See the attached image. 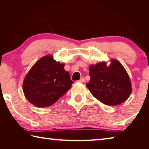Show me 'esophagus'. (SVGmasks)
<instances>
[{"label":"esophagus","mask_w":149,"mask_h":149,"mask_svg":"<svg viewBox=\"0 0 149 149\" xmlns=\"http://www.w3.org/2000/svg\"><path fill=\"white\" fill-rule=\"evenodd\" d=\"M79 81L81 82V83H84V82L85 81V78H84V77H81V79L79 80Z\"/></svg>","instance_id":"obj_1"}]
</instances>
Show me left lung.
Here are the masks:
<instances>
[{"mask_svg": "<svg viewBox=\"0 0 149 149\" xmlns=\"http://www.w3.org/2000/svg\"><path fill=\"white\" fill-rule=\"evenodd\" d=\"M100 62L89 66L91 79L86 84L90 92L103 104L118 105L127 100L132 91L129 75L122 64L116 59Z\"/></svg>", "mask_w": 149, "mask_h": 149, "instance_id": "8db88e82", "label": "left lung"}]
</instances>
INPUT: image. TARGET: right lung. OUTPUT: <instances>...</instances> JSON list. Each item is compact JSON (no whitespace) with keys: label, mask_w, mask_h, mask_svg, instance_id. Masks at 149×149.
Returning a JSON list of instances; mask_svg holds the SVG:
<instances>
[{"label":"right lung","mask_w":149,"mask_h":149,"mask_svg":"<svg viewBox=\"0 0 149 149\" xmlns=\"http://www.w3.org/2000/svg\"><path fill=\"white\" fill-rule=\"evenodd\" d=\"M52 55L40 58L27 73L23 82L25 97L39 108L54 104L72 87L69 73Z\"/></svg>","instance_id":"1"}]
</instances>
